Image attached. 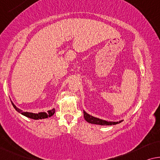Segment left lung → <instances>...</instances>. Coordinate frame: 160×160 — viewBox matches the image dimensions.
<instances>
[{
	"mask_svg": "<svg viewBox=\"0 0 160 160\" xmlns=\"http://www.w3.org/2000/svg\"><path fill=\"white\" fill-rule=\"evenodd\" d=\"M83 114H84V118L85 120L87 121L88 122L91 123V124L94 125H114L117 124H119L121 122H122L123 120L118 121V122H112V121H107L104 120H102V119L95 118V117L90 115L89 114H88L86 112H85L83 110Z\"/></svg>",
	"mask_w": 160,
	"mask_h": 160,
	"instance_id": "left-lung-1",
	"label": "left lung"
}]
</instances>
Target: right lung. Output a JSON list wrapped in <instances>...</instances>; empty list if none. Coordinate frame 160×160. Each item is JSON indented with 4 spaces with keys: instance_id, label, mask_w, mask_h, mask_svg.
Here are the masks:
<instances>
[{
    "instance_id": "right-lung-1",
    "label": "right lung",
    "mask_w": 160,
    "mask_h": 160,
    "mask_svg": "<svg viewBox=\"0 0 160 160\" xmlns=\"http://www.w3.org/2000/svg\"><path fill=\"white\" fill-rule=\"evenodd\" d=\"M11 100V98H10ZM12 102V103L13 105V107H14V109L17 110V111L19 112V113L22 114V115L27 117L28 118H31L33 119V120H42V119H46V118H48L50 117L53 116L55 113V109L53 108L51 110H49L47 112H38V113H32V112H23L22 109H19V108L17 107L14 103L12 102V101L11 100Z\"/></svg>"
}]
</instances>
